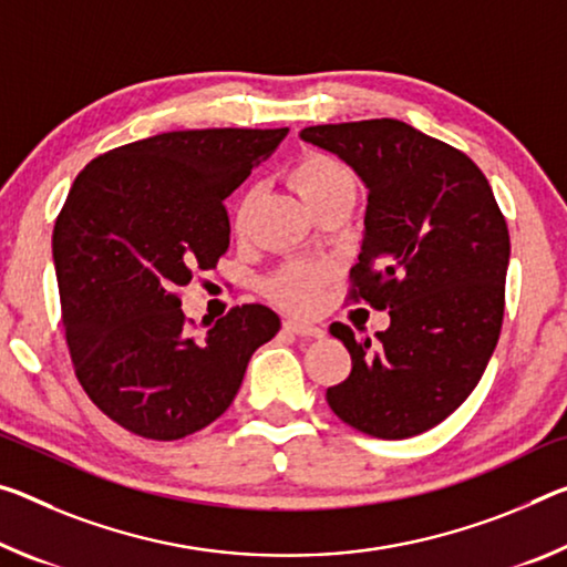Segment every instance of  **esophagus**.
<instances>
[{
    "instance_id": "34e87169",
    "label": "esophagus",
    "mask_w": 567,
    "mask_h": 567,
    "mask_svg": "<svg viewBox=\"0 0 567 567\" xmlns=\"http://www.w3.org/2000/svg\"><path fill=\"white\" fill-rule=\"evenodd\" d=\"M282 328L287 332H292V336H300V338H322V336H326V330H322V328L308 326V322H298V320H285Z\"/></svg>"
}]
</instances>
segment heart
<instances>
[{
    "label": "heart",
    "instance_id": "heart-1",
    "mask_svg": "<svg viewBox=\"0 0 567 567\" xmlns=\"http://www.w3.org/2000/svg\"><path fill=\"white\" fill-rule=\"evenodd\" d=\"M292 182L298 192L316 206L320 199L336 192L340 186H358L355 174L343 161L332 158L328 154H305L298 164L292 166ZM257 202V186H249L235 204L231 214V227L235 231H245L249 214ZM330 280V267L320 262H287L285 267L267 280V295L277 305L292 312H310L320 302V295Z\"/></svg>",
    "mask_w": 567,
    "mask_h": 567
}]
</instances>
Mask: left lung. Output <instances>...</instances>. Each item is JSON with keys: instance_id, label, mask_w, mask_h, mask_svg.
I'll use <instances>...</instances> for the list:
<instances>
[{"instance_id": "1", "label": "left lung", "mask_w": 567, "mask_h": 567, "mask_svg": "<svg viewBox=\"0 0 567 567\" xmlns=\"http://www.w3.org/2000/svg\"><path fill=\"white\" fill-rule=\"evenodd\" d=\"M300 136L365 182V237L346 300L391 316L373 346L332 322L353 371L330 385L328 403L368 436H416L462 406L499 340L505 214L470 156L403 121L310 125Z\"/></svg>"}]
</instances>
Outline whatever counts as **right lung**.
<instances>
[{"label": "right lung", "instance_id": "1", "mask_svg": "<svg viewBox=\"0 0 567 567\" xmlns=\"http://www.w3.org/2000/svg\"><path fill=\"white\" fill-rule=\"evenodd\" d=\"M287 128L168 131L80 171L52 231L62 328L80 385L131 434L176 442L235 401L280 318L231 308L188 332L182 287L229 249L224 199L275 154Z\"/></svg>", "mask_w": 567, "mask_h": 567}]
</instances>
